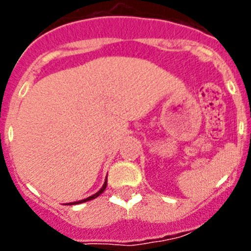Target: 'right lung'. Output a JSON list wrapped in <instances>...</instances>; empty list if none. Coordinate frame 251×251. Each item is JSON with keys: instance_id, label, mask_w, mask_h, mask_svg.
<instances>
[{"instance_id": "1", "label": "right lung", "mask_w": 251, "mask_h": 251, "mask_svg": "<svg viewBox=\"0 0 251 251\" xmlns=\"http://www.w3.org/2000/svg\"><path fill=\"white\" fill-rule=\"evenodd\" d=\"M105 187H106V179H105V182H104V185H103V187L100 188V190H99L98 192H97V194H94L93 195V196H90V197H88V199H85V200H81V201H76V202H72V203H66V205H75V203H81V202H85V201H89V200H93V199H95V197H98L99 195L100 194H103V191L104 190H105Z\"/></svg>"}]
</instances>
